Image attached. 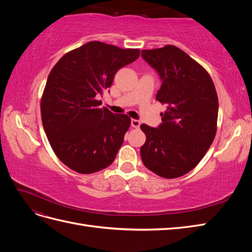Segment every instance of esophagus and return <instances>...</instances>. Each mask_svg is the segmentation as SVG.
Returning <instances> with one entry per match:
<instances>
[{
	"label": "esophagus",
	"instance_id": "1",
	"mask_svg": "<svg viewBox=\"0 0 252 252\" xmlns=\"http://www.w3.org/2000/svg\"><path fill=\"white\" fill-rule=\"evenodd\" d=\"M140 125H141L140 121H138V120H134V119H132V120H131V126H132L133 128H139V127H140Z\"/></svg>",
	"mask_w": 252,
	"mask_h": 252
}]
</instances>
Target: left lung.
<instances>
[{
  "mask_svg": "<svg viewBox=\"0 0 252 252\" xmlns=\"http://www.w3.org/2000/svg\"><path fill=\"white\" fill-rule=\"evenodd\" d=\"M142 57L161 77L156 98L167 106L158 128L141 125L146 134L142 161L159 177L180 178L201 162L215 140L219 112L215 84L202 65L173 45L144 49Z\"/></svg>",
  "mask_w": 252,
  "mask_h": 252,
  "instance_id": "1",
  "label": "left lung"
}]
</instances>
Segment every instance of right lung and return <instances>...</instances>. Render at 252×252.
Instances as JSON below:
<instances>
[{
	"label": "right lung",
	"mask_w": 252,
	"mask_h": 252,
	"mask_svg": "<svg viewBox=\"0 0 252 252\" xmlns=\"http://www.w3.org/2000/svg\"><path fill=\"white\" fill-rule=\"evenodd\" d=\"M140 49L93 41L75 48L53 66L41 98V117L52 150L70 169L90 174L108 167L130 126L127 114L100 108L103 94Z\"/></svg>",
	"instance_id": "right-lung-1"
}]
</instances>
